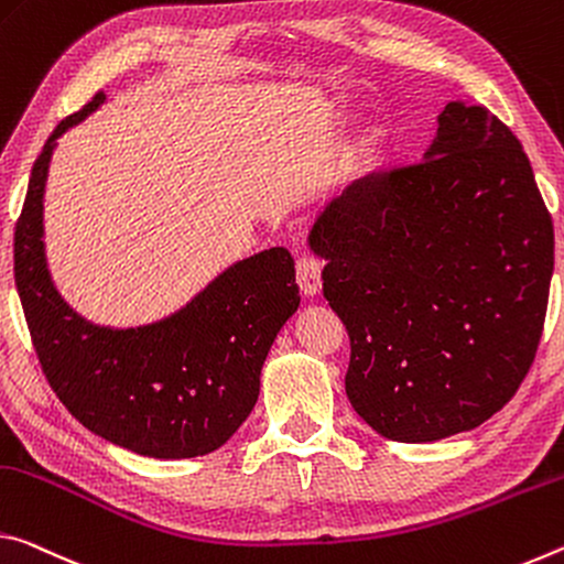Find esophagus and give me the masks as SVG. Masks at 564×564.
<instances>
[{
	"label": "esophagus",
	"mask_w": 564,
	"mask_h": 564,
	"mask_svg": "<svg viewBox=\"0 0 564 564\" xmlns=\"http://www.w3.org/2000/svg\"><path fill=\"white\" fill-rule=\"evenodd\" d=\"M297 284L300 290L312 297L322 290V264L315 260V257L302 254L297 260Z\"/></svg>",
	"instance_id": "34e87169"
}]
</instances>
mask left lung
Wrapping results in <instances>:
<instances>
[{
    "label": "left lung",
    "mask_w": 564,
    "mask_h": 564,
    "mask_svg": "<svg viewBox=\"0 0 564 564\" xmlns=\"http://www.w3.org/2000/svg\"><path fill=\"white\" fill-rule=\"evenodd\" d=\"M345 322V390L377 435L435 442L512 400L538 352L555 232L528 154L449 101L422 160L369 174L310 229Z\"/></svg>",
    "instance_id": "obj_1"
}]
</instances>
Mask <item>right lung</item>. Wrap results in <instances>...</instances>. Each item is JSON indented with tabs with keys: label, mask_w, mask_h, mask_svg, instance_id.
Wrapping results in <instances>:
<instances>
[{
	"label": "right lung",
	"mask_w": 564,
	"mask_h": 564,
	"mask_svg": "<svg viewBox=\"0 0 564 564\" xmlns=\"http://www.w3.org/2000/svg\"><path fill=\"white\" fill-rule=\"evenodd\" d=\"M105 95L62 119L36 156L14 229V282L42 372L87 430L137 455H209L235 435L260 397L267 352L300 307L294 260L272 247L219 272L170 317L101 327L77 315L44 254V184L52 152Z\"/></svg>",
	"instance_id": "obj_1"
}]
</instances>
